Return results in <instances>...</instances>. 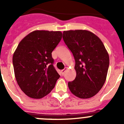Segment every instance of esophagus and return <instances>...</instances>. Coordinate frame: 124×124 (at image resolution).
<instances>
[{
    "label": "esophagus",
    "mask_w": 124,
    "mask_h": 124,
    "mask_svg": "<svg viewBox=\"0 0 124 124\" xmlns=\"http://www.w3.org/2000/svg\"><path fill=\"white\" fill-rule=\"evenodd\" d=\"M67 69H68V68H64V70H61V73H62V74H64V73H65V71H66V70H67Z\"/></svg>",
    "instance_id": "34e87169"
}]
</instances>
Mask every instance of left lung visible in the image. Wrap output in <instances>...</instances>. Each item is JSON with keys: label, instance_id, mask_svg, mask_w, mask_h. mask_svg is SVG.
<instances>
[{"label": "left lung", "instance_id": "1", "mask_svg": "<svg viewBox=\"0 0 124 124\" xmlns=\"http://www.w3.org/2000/svg\"><path fill=\"white\" fill-rule=\"evenodd\" d=\"M63 38L75 60V79L68 82L72 94L81 99L93 97L101 89L107 77L109 54L95 34L85 30L63 31Z\"/></svg>", "mask_w": 124, "mask_h": 124}]
</instances>
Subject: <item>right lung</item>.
<instances>
[{
  "instance_id": "1",
  "label": "right lung",
  "mask_w": 124,
  "mask_h": 124,
  "mask_svg": "<svg viewBox=\"0 0 124 124\" xmlns=\"http://www.w3.org/2000/svg\"><path fill=\"white\" fill-rule=\"evenodd\" d=\"M62 38L60 31L35 30L24 37L13 55L15 79L23 92L41 99L52 91L60 76L51 53Z\"/></svg>"
}]
</instances>
